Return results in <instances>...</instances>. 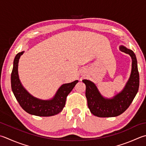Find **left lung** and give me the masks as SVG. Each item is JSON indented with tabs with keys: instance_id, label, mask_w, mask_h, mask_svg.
Wrapping results in <instances>:
<instances>
[{
	"instance_id": "8db88e82",
	"label": "left lung",
	"mask_w": 146,
	"mask_h": 146,
	"mask_svg": "<svg viewBox=\"0 0 146 146\" xmlns=\"http://www.w3.org/2000/svg\"><path fill=\"white\" fill-rule=\"evenodd\" d=\"M119 48L122 52L129 54L132 59L131 75L121 92L111 99H105L100 94L94 83L87 80L82 81L86 85L85 96L88 107L90 112L96 116L106 118L120 115L130 106L138 92L139 73L135 54L132 50L123 46H121Z\"/></svg>"
}]
</instances>
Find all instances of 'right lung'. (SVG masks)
Listing matches in <instances>:
<instances>
[{
	"mask_svg": "<svg viewBox=\"0 0 146 146\" xmlns=\"http://www.w3.org/2000/svg\"><path fill=\"white\" fill-rule=\"evenodd\" d=\"M23 51L17 54L14 60L11 73V88L14 96L21 107L26 112L38 116H50L57 115L63 109L68 94L73 90L78 80L61 85L55 96L50 101H43L31 96L23 87L19 81L18 66L20 56Z\"/></svg>",
	"mask_w": 146,
	"mask_h": 146,
	"instance_id": "right-lung-1",
	"label": "right lung"
}]
</instances>
